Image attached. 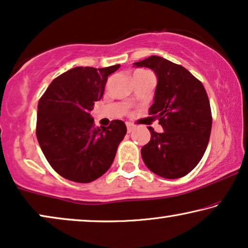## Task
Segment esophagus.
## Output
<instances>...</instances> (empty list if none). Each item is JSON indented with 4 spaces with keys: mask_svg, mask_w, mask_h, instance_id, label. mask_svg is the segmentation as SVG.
Segmentation results:
<instances>
[{
    "mask_svg": "<svg viewBox=\"0 0 248 248\" xmlns=\"http://www.w3.org/2000/svg\"><path fill=\"white\" fill-rule=\"evenodd\" d=\"M126 127H127V132L130 133V132H132V130L134 128V125L132 123H126Z\"/></svg>",
    "mask_w": 248,
    "mask_h": 248,
    "instance_id": "34e87169",
    "label": "esophagus"
}]
</instances>
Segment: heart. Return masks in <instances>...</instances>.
Wrapping results in <instances>:
<instances>
[{
	"instance_id": "b5f03b06",
	"label": "heart",
	"mask_w": 248,
	"mask_h": 248,
	"mask_svg": "<svg viewBox=\"0 0 248 248\" xmlns=\"http://www.w3.org/2000/svg\"><path fill=\"white\" fill-rule=\"evenodd\" d=\"M138 72H141V71H138Z\"/></svg>"
}]
</instances>
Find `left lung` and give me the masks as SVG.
Returning a JSON list of instances; mask_svg holds the SVG:
<instances>
[{
	"instance_id": "left-lung-1",
	"label": "left lung",
	"mask_w": 248,
	"mask_h": 248,
	"mask_svg": "<svg viewBox=\"0 0 248 248\" xmlns=\"http://www.w3.org/2000/svg\"><path fill=\"white\" fill-rule=\"evenodd\" d=\"M148 67L157 77L150 115L164 131L149 126L151 139L141 149L144 164L160 177L181 178L193 170L208 147L212 117L208 94L200 81L185 67L160 56L133 63Z\"/></svg>"
}]
</instances>
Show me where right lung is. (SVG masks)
<instances>
[{
  "instance_id": "1",
  "label": "right lung",
  "mask_w": 248,
  "mask_h": 248,
  "mask_svg": "<svg viewBox=\"0 0 248 248\" xmlns=\"http://www.w3.org/2000/svg\"><path fill=\"white\" fill-rule=\"evenodd\" d=\"M120 66L74 67L53 80L40 98L37 140L54 170L69 181L90 183L103 176L126 134L123 121L98 128L90 115L108 76Z\"/></svg>"
}]
</instances>
